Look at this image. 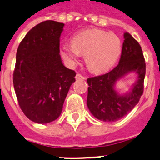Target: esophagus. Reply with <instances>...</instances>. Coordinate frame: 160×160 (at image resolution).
Returning a JSON list of instances; mask_svg holds the SVG:
<instances>
[{
    "mask_svg": "<svg viewBox=\"0 0 160 160\" xmlns=\"http://www.w3.org/2000/svg\"><path fill=\"white\" fill-rule=\"evenodd\" d=\"M76 80H84V79H85V77H84V76H83L82 75H80V74H76Z\"/></svg>",
    "mask_w": 160,
    "mask_h": 160,
    "instance_id": "34e87169",
    "label": "esophagus"
}]
</instances>
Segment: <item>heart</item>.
I'll return each instance as SVG.
<instances>
[{
    "label": "heart",
    "instance_id": "heart-1",
    "mask_svg": "<svg viewBox=\"0 0 160 160\" xmlns=\"http://www.w3.org/2000/svg\"><path fill=\"white\" fill-rule=\"evenodd\" d=\"M122 52V42L114 33L99 29H88L75 35L72 44L61 48L62 57L71 65L76 64L80 55L89 71L101 73L111 68Z\"/></svg>",
    "mask_w": 160,
    "mask_h": 160
}]
</instances>
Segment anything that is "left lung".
Returning a JSON list of instances; mask_svg holds the SVG:
<instances>
[{
  "label": "left lung",
  "instance_id": "obj_1",
  "mask_svg": "<svg viewBox=\"0 0 160 160\" xmlns=\"http://www.w3.org/2000/svg\"><path fill=\"white\" fill-rule=\"evenodd\" d=\"M119 63L111 71L88 78L87 106L98 120L112 122L128 114L138 103L144 91L145 62L139 42L129 33H124ZM130 72L138 73V80L131 91L119 95L114 88L118 79Z\"/></svg>",
  "mask_w": 160,
  "mask_h": 160
}]
</instances>
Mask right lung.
Masks as SVG:
<instances>
[{"label": "right lung", "instance_id": "obj_1", "mask_svg": "<svg viewBox=\"0 0 160 160\" xmlns=\"http://www.w3.org/2000/svg\"><path fill=\"white\" fill-rule=\"evenodd\" d=\"M64 24L46 20L19 43L13 74L18 102L29 120L45 124L61 115L76 71L62 64L60 37Z\"/></svg>", "mask_w": 160, "mask_h": 160}]
</instances>
